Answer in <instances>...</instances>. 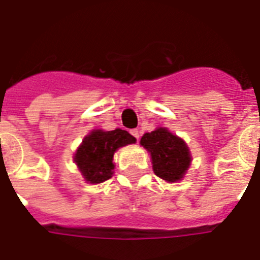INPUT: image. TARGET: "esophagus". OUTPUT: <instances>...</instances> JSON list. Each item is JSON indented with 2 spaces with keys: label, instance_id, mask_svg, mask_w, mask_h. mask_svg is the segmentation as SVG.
Wrapping results in <instances>:
<instances>
[{
  "label": "esophagus",
  "instance_id": "obj_1",
  "mask_svg": "<svg viewBox=\"0 0 260 260\" xmlns=\"http://www.w3.org/2000/svg\"><path fill=\"white\" fill-rule=\"evenodd\" d=\"M131 135H132V136H134L135 139H136V140H139V139H140V132H139V131H137V129H132V131H131Z\"/></svg>",
  "mask_w": 260,
  "mask_h": 260
}]
</instances>
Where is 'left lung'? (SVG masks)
Wrapping results in <instances>:
<instances>
[{
    "mask_svg": "<svg viewBox=\"0 0 260 260\" xmlns=\"http://www.w3.org/2000/svg\"><path fill=\"white\" fill-rule=\"evenodd\" d=\"M140 144L150 153L152 168L157 177L168 182L182 180L191 156L186 143L167 128H157L141 137Z\"/></svg>",
    "mask_w": 260,
    "mask_h": 260,
    "instance_id": "1",
    "label": "left lung"
}]
</instances>
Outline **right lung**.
<instances>
[{
	"label": "right lung",
	"mask_w": 260,
	"mask_h": 260,
	"mask_svg": "<svg viewBox=\"0 0 260 260\" xmlns=\"http://www.w3.org/2000/svg\"><path fill=\"white\" fill-rule=\"evenodd\" d=\"M135 143L136 139L120 128L113 131L95 129L83 139L74 161L87 182L100 184L112 177L115 169L113 153L119 148Z\"/></svg>",
	"instance_id": "add662e5"
}]
</instances>
